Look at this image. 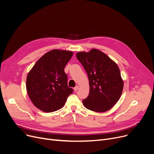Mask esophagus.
Here are the masks:
<instances>
[{
    "label": "esophagus",
    "mask_w": 154,
    "mask_h": 154,
    "mask_svg": "<svg viewBox=\"0 0 154 154\" xmlns=\"http://www.w3.org/2000/svg\"><path fill=\"white\" fill-rule=\"evenodd\" d=\"M79 88V85H77V86H75V87H74V91H75V92H77V91H78Z\"/></svg>",
    "instance_id": "1"
}]
</instances>
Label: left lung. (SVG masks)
<instances>
[{"label": "left lung", "instance_id": "8db88e82", "mask_svg": "<svg viewBox=\"0 0 154 154\" xmlns=\"http://www.w3.org/2000/svg\"><path fill=\"white\" fill-rule=\"evenodd\" d=\"M89 80L90 91L82 100L85 108L97 112L110 110L122 95L124 81L117 63L102 51L92 48L76 54Z\"/></svg>", "mask_w": 154, "mask_h": 154}]
</instances>
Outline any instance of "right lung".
Masks as SVG:
<instances>
[{
    "label": "right lung",
    "mask_w": 154,
    "mask_h": 154,
    "mask_svg": "<svg viewBox=\"0 0 154 154\" xmlns=\"http://www.w3.org/2000/svg\"><path fill=\"white\" fill-rule=\"evenodd\" d=\"M72 55V51L52 50L41 57L28 73L27 94L37 109L45 112L58 110L73 93L64 72Z\"/></svg>",
    "instance_id": "right-lung-1"
}]
</instances>
